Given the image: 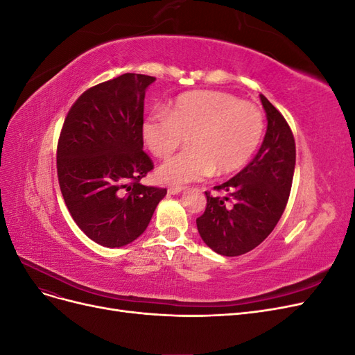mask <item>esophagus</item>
I'll return each mask as SVG.
<instances>
[{
    "instance_id": "1",
    "label": "esophagus",
    "mask_w": 355,
    "mask_h": 355,
    "mask_svg": "<svg viewBox=\"0 0 355 355\" xmlns=\"http://www.w3.org/2000/svg\"><path fill=\"white\" fill-rule=\"evenodd\" d=\"M185 188L184 187H170L168 188V194L170 196H178V194H180L182 191H184Z\"/></svg>"
}]
</instances>
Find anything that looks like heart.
Returning <instances> with one entry per match:
<instances>
[{"label":"heart","mask_w":355,"mask_h":355,"mask_svg":"<svg viewBox=\"0 0 355 355\" xmlns=\"http://www.w3.org/2000/svg\"><path fill=\"white\" fill-rule=\"evenodd\" d=\"M263 115L256 105L222 92H189L149 114L142 123L148 151L166 158L189 137V148L157 170L161 182L184 185L216 175L237 173L261 146Z\"/></svg>","instance_id":"obj_1"}]
</instances>
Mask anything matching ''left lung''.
Returning <instances> with one entry per match:
<instances>
[{"mask_svg":"<svg viewBox=\"0 0 355 355\" xmlns=\"http://www.w3.org/2000/svg\"><path fill=\"white\" fill-rule=\"evenodd\" d=\"M266 133L259 151L237 175L206 192V211L197 219L200 237L213 252L240 256L272 232L286 209L296 164V146L284 116L261 94Z\"/></svg>","mask_w":355,"mask_h":355,"instance_id":"1","label":"left lung"}]
</instances>
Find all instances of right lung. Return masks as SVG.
<instances>
[{
  "mask_svg": "<svg viewBox=\"0 0 355 355\" xmlns=\"http://www.w3.org/2000/svg\"><path fill=\"white\" fill-rule=\"evenodd\" d=\"M155 81L123 73L84 92L63 123L58 176L78 228L103 247H123L142 235L167 189L141 179L154 164L144 153L146 89Z\"/></svg>",
  "mask_w": 355,
  "mask_h": 355,
  "instance_id": "obj_1",
  "label": "right lung"
}]
</instances>
